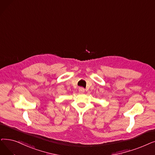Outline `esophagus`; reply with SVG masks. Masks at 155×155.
Masks as SVG:
<instances>
[{"label":"esophagus","instance_id":"1","mask_svg":"<svg viewBox=\"0 0 155 155\" xmlns=\"http://www.w3.org/2000/svg\"><path fill=\"white\" fill-rule=\"evenodd\" d=\"M78 91L80 93H84L85 92V89L84 88H82V87H80L79 89H78Z\"/></svg>","mask_w":155,"mask_h":155}]
</instances>
